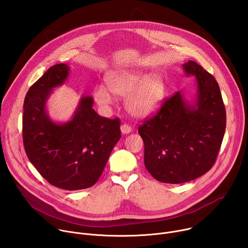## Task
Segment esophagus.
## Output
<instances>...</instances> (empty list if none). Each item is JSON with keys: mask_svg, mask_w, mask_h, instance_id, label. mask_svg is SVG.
Instances as JSON below:
<instances>
[{"mask_svg": "<svg viewBox=\"0 0 248 248\" xmlns=\"http://www.w3.org/2000/svg\"><path fill=\"white\" fill-rule=\"evenodd\" d=\"M131 130H132V128H131V126H129L128 124H124L121 125V131H122L123 134H127V133H129Z\"/></svg>", "mask_w": 248, "mask_h": 248, "instance_id": "34e87169", "label": "esophagus"}]
</instances>
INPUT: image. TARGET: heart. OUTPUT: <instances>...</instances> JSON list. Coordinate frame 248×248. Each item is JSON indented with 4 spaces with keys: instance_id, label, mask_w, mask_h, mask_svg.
Masks as SVG:
<instances>
[{
    "instance_id": "obj_1",
    "label": "heart",
    "mask_w": 248,
    "mask_h": 248,
    "mask_svg": "<svg viewBox=\"0 0 248 248\" xmlns=\"http://www.w3.org/2000/svg\"><path fill=\"white\" fill-rule=\"evenodd\" d=\"M107 84L113 94L125 98V108L136 118L154 115L165 100L167 85L159 76H150L141 70H116L107 76ZM105 85H98L94 90L96 102L103 107L113 103V95Z\"/></svg>"
}]
</instances>
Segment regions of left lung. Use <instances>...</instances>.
<instances>
[{
  "mask_svg": "<svg viewBox=\"0 0 248 248\" xmlns=\"http://www.w3.org/2000/svg\"><path fill=\"white\" fill-rule=\"evenodd\" d=\"M183 66L186 76L196 78L193 103L178 91L138 128L144 165L165 184L187 183L206 173L216 161L226 130V109L215 78L193 61Z\"/></svg>",
  "mask_w": 248,
  "mask_h": 248,
  "instance_id": "left-lung-1",
  "label": "left lung"
}]
</instances>
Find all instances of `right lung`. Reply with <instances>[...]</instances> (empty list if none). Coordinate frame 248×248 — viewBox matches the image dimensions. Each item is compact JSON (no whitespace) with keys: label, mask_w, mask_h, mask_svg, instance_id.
Segmentation results:
<instances>
[{"label":"right lung","mask_w":248,"mask_h":248,"mask_svg":"<svg viewBox=\"0 0 248 248\" xmlns=\"http://www.w3.org/2000/svg\"><path fill=\"white\" fill-rule=\"evenodd\" d=\"M68 73L67 64H55L29 88L23 104L22 137L29 161L50 185L79 190L99 180L121 138V122L99 116L92 108L91 96L80 99L69 122H53L46 103Z\"/></svg>","instance_id":"right-lung-1"}]
</instances>
